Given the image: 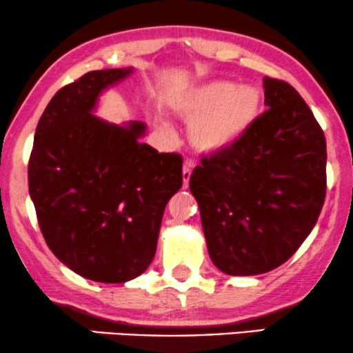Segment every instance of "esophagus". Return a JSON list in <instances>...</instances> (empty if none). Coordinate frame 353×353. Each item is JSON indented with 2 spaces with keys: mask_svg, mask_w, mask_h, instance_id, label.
<instances>
[{
  "mask_svg": "<svg viewBox=\"0 0 353 353\" xmlns=\"http://www.w3.org/2000/svg\"><path fill=\"white\" fill-rule=\"evenodd\" d=\"M192 168H194V162L192 161H186L185 165H183V183H185V186H188V183H190Z\"/></svg>",
  "mask_w": 353,
  "mask_h": 353,
  "instance_id": "esophagus-1",
  "label": "esophagus"
}]
</instances>
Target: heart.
<instances>
[{
    "mask_svg": "<svg viewBox=\"0 0 353 353\" xmlns=\"http://www.w3.org/2000/svg\"><path fill=\"white\" fill-rule=\"evenodd\" d=\"M259 105L257 88L216 80L185 91L173 101L172 109L181 119L191 120L188 134L192 146L210 154L238 141L257 119ZM159 130L165 137L175 134L165 120H159Z\"/></svg>",
    "mask_w": 353,
    "mask_h": 353,
    "instance_id": "heart-1",
    "label": "heart"
}]
</instances>
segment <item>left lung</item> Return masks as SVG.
<instances>
[{"instance_id":"left-lung-1","label":"left lung","mask_w":353,"mask_h":353,"mask_svg":"<svg viewBox=\"0 0 353 353\" xmlns=\"http://www.w3.org/2000/svg\"><path fill=\"white\" fill-rule=\"evenodd\" d=\"M263 88L267 110L190 180L212 262L231 276L291 259L325 204V133L291 85L263 77Z\"/></svg>"}]
</instances>
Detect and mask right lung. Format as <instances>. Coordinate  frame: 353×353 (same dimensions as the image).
Listing matches in <instances>:
<instances>
[{
  "label": "right lung",
  "mask_w": 353,
  "mask_h": 353,
  "mask_svg": "<svg viewBox=\"0 0 353 353\" xmlns=\"http://www.w3.org/2000/svg\"><path fill=\"white\" fill-rule=\"evenodd\" d=\"M133 69L93 70L52 96L37 125L28 192L48 248L98 283H125L151 265L183 159L141 143L146 123L93 115L101 93Z\"/></svg>",
  "instance_id": "right-lung-1"
}]
</instances>
